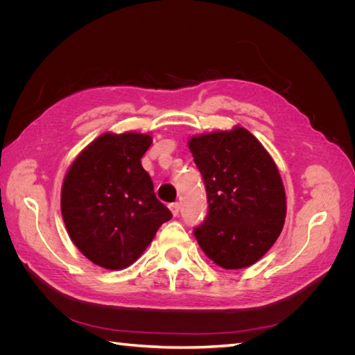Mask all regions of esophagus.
I'll return each mask as SVG.
<instances>
[{
	"label": "esophagus",
	"mask_w": 355,
	"mask_h": 355,
	"mask_svg": "<svg viewBox=\"0 0 355 355\" xmlns=\"http://www.w3.org/2000/svg\"><path fill=\"white\" fill-rule=\"evenodd\" d=\"M179 202H171L170 206H168V209H170V211H171V214H173V216H178L179 214Z\"/></svg>",
	"instance_id": "esophagus-1"
}]
</instances>
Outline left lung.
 Wrapping results in <instances>:
<instances>
[{"label": "left lung", "instance_id": "left-lung-1", "mask_svg": "<svg viewBox=\"0 0 355 355\" xmlns=\"http://www.w3.org/2000/svg\"><path fill=\"white\" fill-rule=\"evenodd\" d=\"M188 148L206 184L209 214L194 235L223 270L256 263L286 219V191L271 154L241 125L191 136Z\"/></svg>", "mask_w": 355, "mask_h": 355}]
</instances>
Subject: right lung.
<instances>
[{
	"instance_id": "1",
	"label": "right lung",
	"mask_w": 355,
	"mask_h": 355,
	"mask_svg": "<svg viewBox=\"0 0 355 355\" xmlns=\"http://www.w3.org/2000/svg\"><path fill=\"white\" fill-rule=\"evenodd\" d=\"M151 144V133L106 132L75 157L63 179L60 210L69 237L105 270L135 263L171 219L142 167Z\"/></svg>"
}]
</instances>
